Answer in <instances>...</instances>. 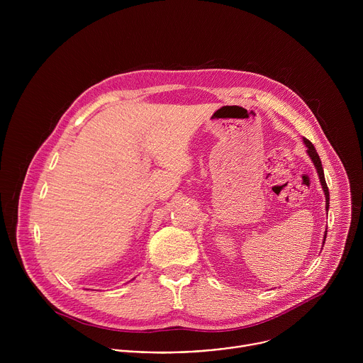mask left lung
I'll list each match as a JSON object with an SVG mask.
<instances>
[{"mask_svg": "<svg viewBox=\"0 0 363 363\" xmlns=\"http://www.w3.org/2000/svg\"><path fill=\"white\" fill-rule=\"evenodd\" d=\"M304 143H306V146H307V153H308V157L312 158V161H313V164H315V167H316V169H318V174H319L320 182H322V186H323V191H325V196H326V208H329V189H328L326 179H325L322 161H320V158H319V155H318V152H316L315 146L312 145V142L307 140V139H304ZM326 233H328V231H326ZM325 238H326V235H325Z\"/></svg>", "mask_w": 363, "mask_h": 363, "instance_id": "1", "label": "left lung"}]
</instances>
